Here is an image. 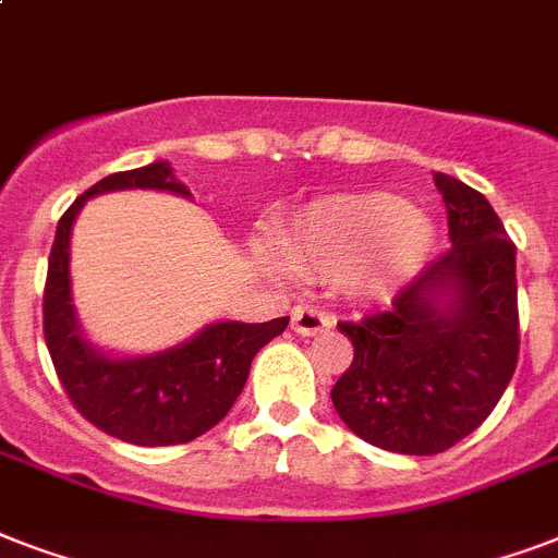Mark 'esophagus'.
<instances>
[{"mask_svg": "<svg viewBox=\"0 0 558 558\" xmlns=\"http://www.w3.org/2000/svg\"><path fill=\"white\" fill-rule=\"evenodd\" d=\"M332 327V318L315 306H295L292 313V330L298 336H318V332H327Z\"/></svg>", "mask_w": 558, "mask_h": 558, "instance_id": "esophagus-1", "label": "esophagus"}]
</instances>
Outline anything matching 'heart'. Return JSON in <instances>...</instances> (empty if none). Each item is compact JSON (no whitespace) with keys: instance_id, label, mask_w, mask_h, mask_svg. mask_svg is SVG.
I'll list each match as a JSON object with an SVG mask.
<instances>
[{"instance_id":"obj_1","label":"heart","mask_w":558,"mask_h":558,"mask_svg":"<svg viewBox=\"0 0 558 558\" xmlns=\"http://www.w3.org/2000/svg\"><path fill=\"white\" fill-rule=\"evenodd\" d=\"M437 248L432 217L393 193H341L306 205L287 236L298 271L350 275L373 295H390L425 269Z\"/></svg>"}]
</instances>
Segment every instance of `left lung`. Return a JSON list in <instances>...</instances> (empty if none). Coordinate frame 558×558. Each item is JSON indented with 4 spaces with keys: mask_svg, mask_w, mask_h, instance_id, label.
<instances>
[{
    "mask_svg": "<svg viewBox=\"0 0 558 558\" xmlns=\"http://www.w3.org/2000/svg\"><path fill=\"white\" fill-rule=\"evenodd\" d=\"M451 248L385 313L339 324L353 365L330 390L350 432L397 454L451 449L493 414L519 362L515 245L484 193L434 173Z\"/></svg>",
    "mask_w": 558,
    "mask_h": 558,
    "instance_id": "1",
    "label": "left lung"
}]
</instances>
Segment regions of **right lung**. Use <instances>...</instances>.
Segmentation results:
<instances>
[{"label": "right lung", "mask_w": 558, "mask_h": 558, "mask_svg": "<svg viewBox=\"0 0 558 558\" xmlns=\"http://www.w3.org/2000/svg\"><path fill=\"white\" fill-rule=\"evenodd\" d=\"M112 191H168L187 196L170 161L112 173L77 196L57 222L48 257L43 330L65 393L92 425L135 446H177L210 432L240 397L252 359L287 330L289 318L263 324L214 322L159 353L124 356L92 344L72 298V226L92 196Z\"/></svg>", "instance_id": "obj_1"}]
</instances>
